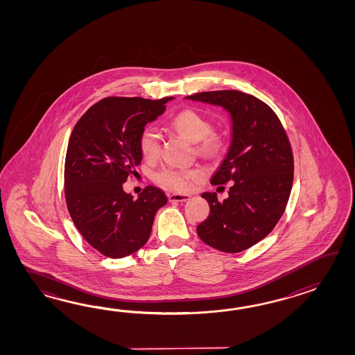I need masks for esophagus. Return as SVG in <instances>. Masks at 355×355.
Listing matches in <instances>:
<instances>
[{
  "mask_svg": "<svg viewBox=\"0 0 355 355\" xmlns=\"http://www.w3.org/2000/svg\"><path fill=\"white\" fill-rule=\"evenodd\" d=\"M190 199V196L187 194H168L170 202H187Z\"/></svg>",
  "mask_w": 355,
  "mask_h": 355,
  "instance_id": "esophagus-1",
  "label": "esophagus"
}]
</instances>
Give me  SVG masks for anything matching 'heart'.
Here are the masks:
<instances>
[{
	"mask_svg": "<svg viewBox=\"0 0 355 355\" xmlns=\"http://www.w3.org/2000/svg\"><path fill=\"white\" fill-rule=\"evenodd\" d=\"M170 125L190 142L196 144V152L203 156H217L225 144L223 137L211 130L209 121L193 109H184L176 114L170 121ZM139 150L146 159L151 161L159 157V132L153 127H147L142 130L139 136ZM200 174L202 173L198 168L164 167L153 175V180L161 188L184 193L191 189Z\"/></svg>",
	"mask_w": 355,
	"mask_h": 355,
	"instance_id": "b5f03b06",
	"label": "heart"
}]
</instances>
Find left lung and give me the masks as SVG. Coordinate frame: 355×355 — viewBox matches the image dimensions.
<instances>
[{"label":"left lung","mask_w":355,"mask_h":355,"mask_svg":"<svg viewBox=\"0 0 355 355\" xmlns=\"http://www.w3.org/2000/svg\"><path fill=\"white\" fill-rule=\"evenodd\" d=\"M226 109L232 141L211 185L232 181L228 198L203 193L208 218L196 227L202 241L223 252H241L261 241L286 211L293 184V153L279 118L264 101L241 91L187 96Z\"/></svg>","instance_id":"8db88e82"}]
</instances>
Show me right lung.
<instances>
[{
    "label": "right lung",
    "instance_id": "1",
    "mask_svg": "<svg viewBox=\"0 0 355 355\" xmlns=\"http://www.w3.org/2000/svg\"><path fill=\"white\" fill-rule=\"evenodd\" d=\"M173 98H103L83 114L69 137L64 196L76 228L94 249L112 259L128 257L151 234L165 193L147 187L137 199L123 190L142 161L139 136Z\"/></svg>",
    "mask_w": 355,
    "mask_h": 355
}]
</instances>
